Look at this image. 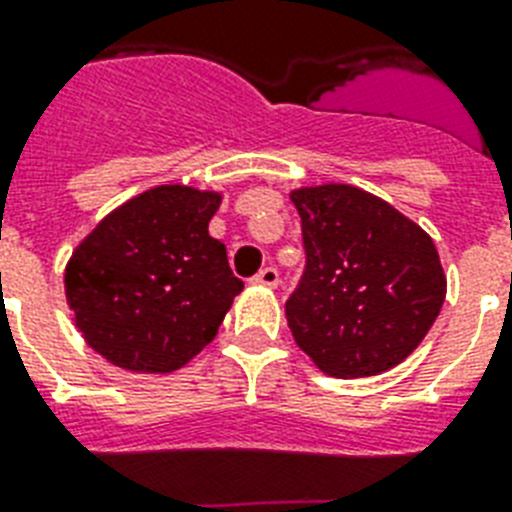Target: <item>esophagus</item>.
I'll use <instances>...</instances> for the list:
<instances>
[{
	"instance_id": "34e87169",
	"label": "esophagus",
	"mask_w": 512,
	"mask_h": 512,
	"mask_svg": "<svg viewBox=\"0 0 512 512\" xmlns=\"http://www.w3.org/2000/svg\"><path fill=\"white\" fill-rule=\"evenodd\" d=\"M252 284L268 286V289H276V286H278V270L273 268V265H268V268H263L255 278H252Z\"/></svg>"
}]
</instances>
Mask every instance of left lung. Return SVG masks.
Masks as SVG:
<instances>
[{"label":"left lung","mask_w":512,"mask_h":512,"mask_svg":"<svg viewBox=\"0 0 512 512\" xmlns=\"http://www.w3.org/2000/svg\"><path fill=\"white\" fill-rule=\"evenodd\" d=\"M292 202L305 273L286 299V321L299 350L336 378L400 365L429 334L447 294L431 236L357 186H305Z\"/></svg>","instance_id":"obj_1"}]
</instances>
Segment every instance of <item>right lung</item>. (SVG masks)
<instances>
[{"label":"right lung","mask_w":512,"mask_h":512,"mask_svg":"<svg viewBox=\"0 0 512 512\" xmlns=\"http://www.w3.org/2000/svg\"><path fill=\"white\" fill-rule=\"evenodd\" d=\"M218 191L165 184L112 210L76 247L65 297L91 350L134 373L184 368L244 284L207 234Z\"/></svg>","instance_id":"add662e5"}]
</instances>
